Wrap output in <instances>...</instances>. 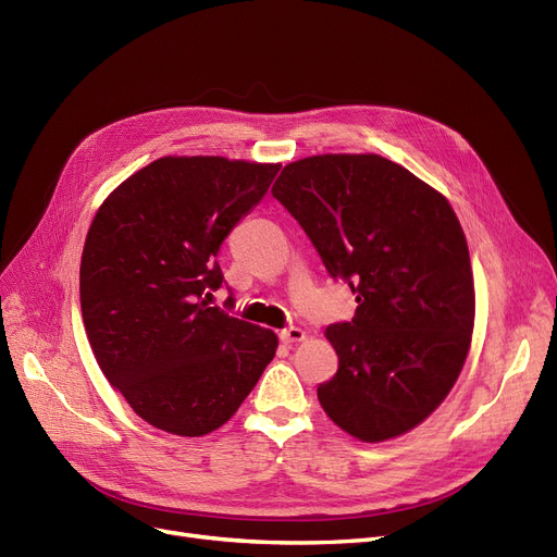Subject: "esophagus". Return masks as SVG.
Returning a JSON list of instances; mask_svg holds the SVG:
<instances>
[{
  "instance_id": "1",
  "label": "esophagus",
  "mask_w": 557,
  "mask_h": 557,
  "mask_svg": "<svg viewBox=\"0 0 557 557\" xmlns=\"http://www.w3.org/2000/svg\"><path fill=\"white\" fill-rule=\"evenodd\" d=\"M305 336H307V334H305L300 327H286V330L280 332L282 343H298V341H302Z\"/></svg>"
}]
</instances>
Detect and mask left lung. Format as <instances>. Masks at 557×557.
Here are the masks:
<instances>
[{
    "label": "left lung",
    "instance_id": "left-lung-1",
    "mask_svg": "<svg viewBox=\"0 0 557 557\" xmlns=\"http://www.w3.org/2000/svg\"><path fill=\"white\" fill-rule=\"evenodd\" d=\"M271 191L357 298L355 318L327 327L338 370L318 386L320 406L363 443L411 431L456 384L474 330L470 250L451 205L374 153L290 162Z\"/></svg>",
    "mask_w": 557,
    "mask_h": 557
}]
</instances>
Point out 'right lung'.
Listing matches in <instances>:
<instances>
[{"label":"right lung","instance_id":"obj_1","mask_svg":"<svg viewBox=\"0 0 557 557\" xmlns=\"http://www.w3.org/2000/svg\"><path fill=\"white\" fill-rule=\"evenodd\" d=\"M277 171L216 156L160 158L103 200L87 232V341L108 382L156 429L187 437L219 429L275 357L271 330L208 298L223 286V239Z\"/></svg>","mask_w":557,"mask_h":557}]
</instances>
